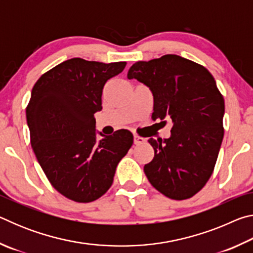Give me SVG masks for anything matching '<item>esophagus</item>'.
<instances>
[{
  "mask_svg": "<svg viewBox=\"0 0 253 253\" xmlns=\"http://www.w3.org/2000/svg\"><path fill=\"white\" fill-rule=\"evenodd\" d=\"M145 142H146V139L143 138V137H139V136H137V135H134V144L135 145H140V144H143Z\"/></svg>",
  "mask_w": 253,
  "mask_h": 253,
  "instance_id": "obj_1",
  "label": "esophagus"
}]
</instances>
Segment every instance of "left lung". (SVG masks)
I'll return each mask as SVG.
<instances>
[{"mask_svg": "<svg viewBox=\"0 0 253 253\" xmlns=\"http://www.w3.org/2000/svg\"><path fill=\"white\" fill-rule=\"evenodd\" d=\"M127 78L151 89L153 121L173 123L169 138L148 139L155 152L144 166L149 183L169 199L192 198L211 177L224 135V99L215 80L207 68L176 54L136 62Z\"/></svg>", "mask_w": 253, "mask_h": 253, "instance_id": "obj_1", "label": "left lung"}]
</instances>
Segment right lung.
Segmentation results:
<instances>
[{
	"mask_svg": "<svg viewBox=\"0 0 253 253\" xmlns=\"http://www.w3.org/2000/svg\"><path fill=\"white\" fill-rule=\"evenodd\" d=\"M125 67V61L72 58L46 71L32 88L27 107L32 149L51 185L75 202L104 195L132 145L129 130L100 132L97 142L95 129L104 85Z\"/></svg>",
	"mask_w": 253,
	"mask_h": 253,
	"instance_id": "obj_1",
	"label": "right lung"
}]
</instances>
